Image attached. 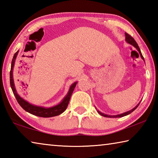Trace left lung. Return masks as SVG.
Instances as JSON below:
<instances>
[{
    "instance_id": "8db88e82",
    "label": "left lung",
    "mask_w": 158,
    "mask_h": 158,
    "mask_svg": "<svg viewBox=\"0 0 158 158\" xmlns=\"http://www.w3.org/2000/svg\"><path fill=\"white\" fill-rule=\"evenodd\" d=\"M125 41H126V42H127V43H129L130 44L132 45L133 47H135L136 48V49H137L139 53V54H140V56H141V58H142V59L144 60V58H143V57L142 54H141V51H140V49H139V46H138V44H137V42H136V41L135 40H134L133 37H132V36H131V35H130L129 34H127V33H125ZM139 105V103L138 105L135 106V107H134L132 109H131V110L128 111H127V112H125V113H123V114H121L115 115V116H110V115H106V114H105L102 113V112H100V111H98V112L101 115V116H105V117H107V118H120V117H123V116H127V115L131 114L132 111H135V109L138 107Z\"/></svg>"
}]
</instances>
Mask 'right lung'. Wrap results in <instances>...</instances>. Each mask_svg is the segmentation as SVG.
<instances>
[{
	"label": "right lung",
	"instance_id": "add662e5",
	"mask_svg": "<svg viewBox=\"0 0 158 158\" xmlns=\"http://www.w3.org/2000/svg\"><path fill=\"white\" fill-rule=\"evenodd\" d=\"M19 51L15 53L14 56H13L12 60V64H11V69H10V85H11L12 92L14 93L16 99L18 102V103L19 104V105L22 107L26 111L28 112L33 115L40 117H43V118H49V117H53L56 116H58L60 114H62L63 112L65 111V109L68 107V105L69 104V100H70L71 95L73 94L74 91V88H75L76 85L77 84V81L74 82V84L70 85V88H69V91L68 94L65 96V98H63V100L60 102L58 104V105L52 106V107L49 108H46L43 107V106H35L33 105H31L27 101L23 100L22 98H21L19 95H18V93L16 90L15 86V83H14V79H13V68H14L16 58H17V56L18 54Z\"/></svg>",
	"mask_w": 158,
	"mask_h": 158
}]
</instances>
